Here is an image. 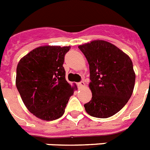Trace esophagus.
<instances>
[{
	"label": "esophagus",
	"mask_w": 150,
	"mask_h": 150,
	"mask_svg": "<svg viewBox=\"0 0 150 150\" xmlns=\"http://www.w3.org/2000/svg\"><path fill=\"white\" fill-rule=\"evenodd\" d=\"M77 85L79 87H80V88H81V87H84V86H85V83H84V81H81V82L78 83Z\"/></svg>",
	"instance_id": "obj_1"
}]
</instances>
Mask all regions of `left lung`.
<instances>
[{
  "label": "left lung",
  "instance_id": "left-lung-1",
  "mask_svg": "<svg viewBox=\"0 0 150 150\" xmlns=\"http://www.w3.org/2000/svg\"><path fill=\"white\" fill-rule=\"evenodd\" d=\"M89 64L92 99L84 104L86 112L108 118L120 110L132 96L136 74L127 54L105 40L80 45Z\"/></svg>",
  "mask_w": 150,
  "mask_h": 150
}]
</instances>
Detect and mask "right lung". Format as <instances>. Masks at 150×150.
I'll use <instances>...</instances> for the list:
<instances>
[{
    "label": "right lung",
    "instance_id": "obj_1",
    "mask_svg": "<svg viewBox=\"0 0 150 150\" xmlns=\"http://www.w3.org/2000/svg\"><path fill=\"white\" fill-rule=\"evenodd\" d=\"M70 47L42 46L21 59L17 67L16 86L30 112L43 120L60 118L77 87L65 78L63 64Z\"/></svg>",
    "mask_w": 150,
    "mask_h": 150
}]
</instances>
